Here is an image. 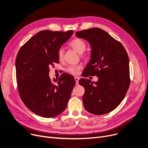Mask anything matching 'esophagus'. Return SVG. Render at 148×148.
Here are the masks:
<instances>
[{
    "mask_svg": "<svg viewBox=\"0 0 148 148\" xmlns=\"http://www.w3.org/2000/svg\"><path fill=\"white\" fill-rule=\"evenodd\" d=\"M75 80L76 82V84H79V77H75Z\"/></svg>",
    "mask_w": 148,
    "mask_h": 148,
    "instance_id": "esophagus-1",
    "label": "esophagus"
}]
</instances>
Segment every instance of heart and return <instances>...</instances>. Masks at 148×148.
<instances>
[{"label":"heart","mask_w":148,"mask_h":148,"mask_svg":"<svg viewBox=\"0 0 148 148\" xmlns=\"http://www.w3.org/2000/svg\"><path fill=\"white\" fill-rule=\"evenodd\" d=\"M69 46L72 47L74 50H75L77 53L82 54L85 50L86 49V44L83 40L80 38H75L69 44ZM64 50L63 49H59L58 51V56L59 60H62L64 58ZM82 69L81 65H69L66 68V71L69 74L73 75H77L79 72L80 70Z\"/></svg>","instance_id":"obj_1"}]
</instances>
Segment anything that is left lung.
I'll return each instance as SVG.
<instances>
[{
  "label": "left lung",
  "instance_id": "1",
  "mask_svg": "<svg viewBox=\"0 0 148 148\" xmlns=\"http://www.w3.org/2000/svg\"><path fill=\"white\" fill-rule=\"evenodd\" d=\"M91 47L90 59L83 75H97L98 80L81 79L85 89L83 103L85 109L95 115L113 111L125 97L130 84L129 58L122 44L104 30L94 27L75 32Z\"/></svg>",
  "mask_w": 148,
  "mask_h": 148
}]
</instances>
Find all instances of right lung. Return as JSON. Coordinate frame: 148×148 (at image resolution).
Masks as SVG:
<instances>
[{
	"instance_id": "add662e5",
	"label": "right lung",
	"mask_w": 148,
	"mask_h": 148,
	"mask_svg": "<svg viewBox=\"0 0 148 148\" xmlns=\"http://www.w3.org/2000/svg\"><path fill=\"white\" fill-rule=\"evenodd\" d=\"M73 34V30L40 31L18 52L15 69L20 97L30 110L42 117L53 118L63 112L71 97L74 77L64 73L52 82L49 74L50 65L59 63V49Z\"/></svg>"
}]
</instances>
